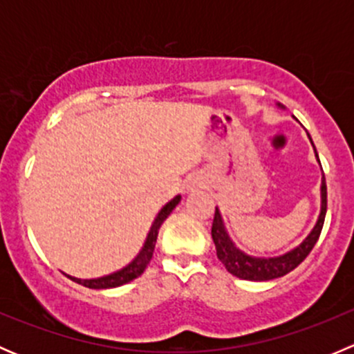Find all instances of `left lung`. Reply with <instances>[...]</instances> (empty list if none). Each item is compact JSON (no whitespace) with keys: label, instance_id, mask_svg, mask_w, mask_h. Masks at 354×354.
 Masks as SVG:
<instances>
[{"label":"left lung","instance_id":"8db88e82","mask_svg":"<svg viewBox=\"0 0 354 354\" xmlns=\"http://www.w3.org/2000/svg\"><path fill=\"white\" fill-rule=\"evenodd\" d=\"M277 108L284 109V106L277 102ZM310 142H312V138H310ZM313 151H315V157L317 160H319V154H317L315 145H313ZM326 212H327V185H326V176L322 174V183H320V214L319 217H317L315 226H313L312 231L308 233V236H306L298 246H295V248L289 250V252L283 253V255L253 257V255H248V253H245L243 250H240L236 245H234V241L231 240L230 233H227L226 224H224L223 216H221V210L216 207V214H214V223H212V240H214V245H216L217 259H219L221 263L226 267L227 272L240 277V279L270 281V279H277V277L286 276L288 272H291L292 269H296V267H298L299 263L308 257V253L312 252V248L315 246L317 240H319L320 236V231H322Z\"/></svg>","mask_w":354,"mask_h":354}]
</instances>
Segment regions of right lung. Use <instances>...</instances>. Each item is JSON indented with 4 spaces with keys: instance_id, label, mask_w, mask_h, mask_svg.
Returning a JSON list of instances; mask_svg holds the SVG:
<instances>
[{
    "instance_id": "obj_1",
    "label": "right lung",
    "mask_w": 354,
    "mask_h": 354,
    "mask_svg": "<svg viewBox=\"0 0 354 354\" xmlns=\"http://www.w3.org/2000/svg\"><path fill=\"white\" fill-rule=\"evenodd\" d=\"M181 195H176L174 198H171L162 209L159 210V214L156 216L154 223H152L151 231H149L147 238H145L144 245H142L140 252L137 253L133 260H131L128 266H124L123 269L116 270V272H111L108 276H102V277H94V279H80V277H73V276H68L71 281L75 283L82 284L85 288H91V289H109V288H118V286H123V284L130 283V281L137 279L138 276H142L145 269H147L149 262H151L152 255H154V248H156V241H157V234H159V227L162 226L164 221L167 219L171 212H173L174 207L180 203Z\"/></svg>"
}]
</instances>
